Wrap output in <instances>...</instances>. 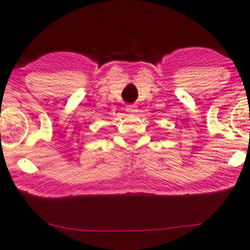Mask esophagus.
I'll return each instance as SVG.
<instances>
[{
	"label": "esophagus",
	"instance_id": "1",
	"mask_svg": "<svg viewBox=\"0 0 250 250\" xmlns=\"http://www.w3.org/2000/svg\"><path fill=\"white\" fill-rule=\"evenodd\" d=\"M127 112L128 113H131V114H134V113L137 112V106L135 104H130V105H127Z\"/></svg>",
	"mask_w": 250,
	"mask_h": 250
}]
</instances>
